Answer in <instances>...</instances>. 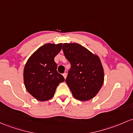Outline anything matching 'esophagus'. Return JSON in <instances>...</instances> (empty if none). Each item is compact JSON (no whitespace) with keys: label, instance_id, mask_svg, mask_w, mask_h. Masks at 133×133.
<instances>
[{"label":"esophagus","instance_id":"esophagus-1","mask_svg":"<svg viewBox=\"0 0 133 133\" xmlns=\"http://www.w3.org/2000/svg\"><path fill=\"white\" fill-rule=\"evenodd\" d=\"M66 75H67L66 73H64V74H63V76L64 78H66Z\"/></svg>","mask_w":133,"mask_h":133}]
</instances>
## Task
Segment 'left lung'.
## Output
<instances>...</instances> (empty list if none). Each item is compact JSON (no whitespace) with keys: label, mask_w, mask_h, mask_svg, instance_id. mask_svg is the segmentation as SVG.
Here are the masks:
<instances>
[{"label":"left lung","mask_w":133,"mask_h":133,"mask_svg":"<svg viewBox=\"0 0 133 133\" xmlns=\"http://www.w3.org/2000/svg\"><path fill=\"white\" fill-rule=\"evenodd\" d=\"M62 49L71 65L65 82L74 98L81 101L94 98L104 80L99 57L78 43H64Z\"/></svg>","instance_id":"obj_1"}]
</instances>
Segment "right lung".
I'll list each match as a JSON object with an SVG mask.
<instances>
[{
  "instance_id": "right-lung-1",
  "label": "right lung",
  "mask_w": 133,
  "mask_h": 133,
  "mask_svg": "<svg viewBox=\"0 0 133 133\" xmlns=\"http://www.w3.org/2000/svg\"><path fill=\"white\" fill-rule=\"evenodd\" d=\"M62 43H47L29 57L24 69V83L26 90L36 99L46 101L54 96L59 83L65 81L58 73L55 56L60 51Z\"/></svg>"
}]
</instances>
